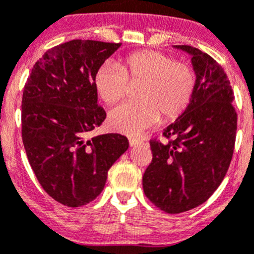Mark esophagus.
I'll return each mask as SVG.
<instances>
[{
    "label": "esophagus",
    "instance_id": "1",
    "mask_svg": "<svg viewBox=\"0 0 254 254\" xmlns=\"http://www.w3.org/2000/svg\"><path fill=\"white\" fill-rule=\"evenodd\" d=\"M129 145L131 146H140V145H143V141L140 140V138L129 137Z\"/></svg>",
    "mask_w": 254,
    "mask_h": 254
}]
</instances>
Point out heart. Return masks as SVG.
I'll use <instances>...</instances> for the list:
<instances>
[{"mask_svg":"<svg viewBox=\"0 0 254 254\" xmlns=\"http://www.w3.org/2000/svg\"><path fill=\"white\" fill-rule=\"evenodd\" d=\"M129 84H140L136 98L109 113V126L126 134H140L160 120L178 117L193 95L196 76L187 64L156 51L127 56L117 66L104 64L95 73V89L104 103L114 105L126 96Z\"/></svg>","mask_w":254,"mask_h":254,"instance_id":"b5f03b06","label":"heart"}]
</instances>
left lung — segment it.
<instances>
[{
  "mask_svg": "<svg viewBox=\"0 0 254 254\" xmlns=\"http://www.w3.org/2000/svg\"><path fill=\"white\" fill-rule=\"evenodd\" d=\"M196 84L186 111L164 129L168 142L151 140L152 161L142 177L143 192L156 207L179 214L206 202L223 182L237 133L234 93L224 68L190 46Z\"/></svg>",
  "mask_w": 254,
  "mask_h": 254,
  "instance_id": "1",
  "label": "left lung"
}]
</instances>
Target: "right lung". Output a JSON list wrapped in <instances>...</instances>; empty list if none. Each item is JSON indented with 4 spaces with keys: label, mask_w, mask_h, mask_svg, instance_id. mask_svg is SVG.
I'll return each mask as SVG.
<instances>
[{
    "label": "right lung",
    "mask_w": 254,
    "mask_h": 254,
    "mask_svg": "<svg viewBox=\"0 0 254 254\" xmlns=\"http://www.w3.org/2000/svg\"><path fill=\"white\" fill-rule=\"evenodd\" d=\"M121 43L73 39L48 49L31 68L22 93L26 156L47 193L80 207L102 193L108 170L128 149L126 136L87 138L104 122L94 78Z\"/></svg>",
    "instance_id": "1"
}]
</instances>
